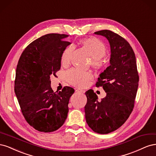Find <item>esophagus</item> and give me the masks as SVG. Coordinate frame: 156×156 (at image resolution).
<instances>
[{
	"label": "esophagus",
	"mask_w": 156,
	"mask_h": 156,
	"mask_svg": "<svg viewBox=\"0 0 156 156\" xmlns=\"http://www.w3.org/2000/svg\"><path fill=\"white\" fill-rule=\"evenodd\" d=\"M75 91L77 92H81V93H84V90L81 89V88H75Z\"/></svg>",
	"instance_id": "esophagus-1"
}]
</instances>
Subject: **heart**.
<instances>
[{"label":"heart","instance_id":"heart-1","mask_svg":"<svg viewBox=\"0 0 156 156\" xmlns=\"http://www.w3.org/2000/svg\"><path fill=\"white\" fill-rule=\"evenodd\" d=\"M81 43L92 56L91 63L92 66L96 69L101 68L104 64L103 56L105 55L107 51L105 44L94 37L83 40ZM73 51V46H69L64 50L62 56L64 63L68 64L70 62ZM66 77L69 83L73 85L84 87L87 85L91 79L92 75L90 73L81 69L72 68L66 72Z\"/></svg>","mask_w":156,"mask_h":156}]
</instances>
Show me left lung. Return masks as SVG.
Masks as SVG:
<instances>
[{
    "label": "left lung",
    "mask_w": 156,
    "mask_h": 156,
    "mask_svg": "<svg viewBox=\"0 0 156 156\" xmlns=\"http://www.w3.org/2000/svg\"><path fill=\"white\" fill-rule=\"evenodd\" d=\"M107 37L111 46L110 66L101 73L96 83L107 96L98 100L92 89L85 92L84 107L88 126L96 133L107 134L124 124L133 109L139 86V73L135 53L126 40L109 30L94 32Z\"/></svg>",
    "instance_id": "left-lung-1"
}]
</instances>
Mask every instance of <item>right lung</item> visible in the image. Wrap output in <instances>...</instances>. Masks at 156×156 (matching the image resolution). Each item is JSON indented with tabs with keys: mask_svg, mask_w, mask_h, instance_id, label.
Instances as JSON below:
<instances>
[{
	"mask_svg": "<svg viewBox=\"0 0 156 156\" xmlns=\"http://www.w3.org/2000/svg\"><path fill=\"white\" fill-rule=\"evenodd\" d=\"M67 34H45L28 45L17 65L14 90L22 114L30 126L40 132H53L68 116L74 89L64 87L54 92L50 76L60 70L63 52L71 44Z\"/></svg>",
	"mask_w": 156,
	"mask_h": 156,
	"instance_id": "obj_1",
	"label": "right lung"
}]
</instances>
